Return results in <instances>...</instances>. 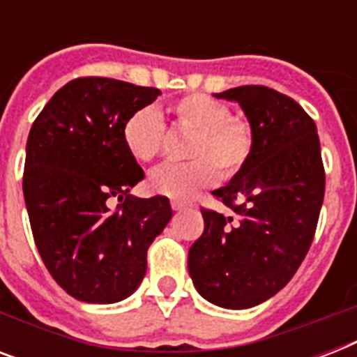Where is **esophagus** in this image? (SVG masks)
<instances>
[{"instance_id": "34e87169", "label": "esophagus", "mask_w": 357, "mask_h": 357, "mask_svg": "<svg viewBox=\"0 0 357 357\" xmlns=\"http://www.w3.org/2000/svg\"><path fill=\"white\" fill-rule=\"evenodd\" d=\"M170 206H172V209H176V211H181V209H185V207H189V204H185V202H179V200H172L170 202Z\"/></svg>"}]
</instances>
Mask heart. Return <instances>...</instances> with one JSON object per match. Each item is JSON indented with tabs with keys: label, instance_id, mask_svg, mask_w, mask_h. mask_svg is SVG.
<instances>
[{
	"label": "heart",
	"instance_id": "b5f03b06",
	"mask_svg": "<svg viewBox=\"0 0 357 357\" xmlns=\"http://www.w3.org/2000/svg\"><path fill=\"white\" fill-rule=\"evenodd\" d=\"M174 126L190 131L185 162L162 165L150 176V189L172 200H187L218 179H234L254 153L255 133L243 116L229 114L226 103L207 94H187L170 105ZM167 126L155 109L142 107L122 126V142L133 159L153 161L162 151Z\"/></svg>",
	"mask_w": 357,
	"mask_h": 357
}]
</instances>
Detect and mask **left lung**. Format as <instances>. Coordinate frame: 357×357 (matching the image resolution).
Wrapping results in <instances>:
<instances>
[{"label": "left lung", "mask_w": 357, "mask_h": 357, "mask_svg": "<svg viewBox=\"0 0 357 357\" xmlns=\"http://www.w3.org/2000/svg\"><path fill=\"white\" fill-rule=\"evenodd\" d=\"M215 96L243 107L255 146L243 172L211 192L234 215L202 207L206 226L189 250V274L206 300L246 310L274 296L302 265L326 174L315 122L293 98L263 85Z\"/></svg>", "instance_id": "left-lung-1"}]
</instances>
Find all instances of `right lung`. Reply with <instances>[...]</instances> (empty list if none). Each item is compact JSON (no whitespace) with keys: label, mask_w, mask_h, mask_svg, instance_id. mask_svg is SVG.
<instances>
[{"label":"right lung","mask_w":357,"mask_h":357,"mask_svg":"<svg viewBox=\"0 0 357 357\" xmlns=\"http://www.w3.org/2000/svg\"><path fill=\"white\" fill-rule=\"evenodd\" d=\"M161 94L111 77H77L59 89L31 126L24 198L36 248L74 298L113 304L146 274V254L172 218L167 196L135 198L144 178L122 142L129 114ZM121 202L111 212L107 202Z\"/></svg>","instance_id":"obj_1"}]
</instances>
